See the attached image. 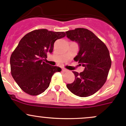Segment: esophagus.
<instances>
[{"label":"esophagus","instance_id":"obj_1","mask_svg":"<svg viewBox=\"0 0 126 126\" xmlns=\"http://www.w3.org/2000/svg\"><path fill=\"white\" fill-rule=\"evenodd\" d=\"M62 71H63V72H68V70H67V69H64V68H63V69H62Z\"/></svg>","mask_w":126,"mask_h":126}]
</instances>
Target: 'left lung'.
Masks as SVG:
<instances>
[{"label":"left lung","mask_w":126,"mask_h":126,"mask_svg":"<svg viewBox=\"0 0 126 126\" xmlns=\"http://www.w3.org/2000/svg\"><path fill=\"white\" fill-rule=\"evenodd\" d=\"M66 34L78 44L79 51L74 60L85 68L80 73L72 71L75 80L66 87L76 96H91L106 82L111 64L110 53L102 41L87 29L77 28L66 32Z\"/></svg>","instance_id":"1"}]
</instances>
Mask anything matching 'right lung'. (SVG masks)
Instances as JSON below:
<instances>
[{
  "instance_id": "1",
  "label": "right lung",
  "mask_w": 126,
  "mask_h": 126,
  "mask_svg": "<svg viewBox=\"0 0 126 126\" xmlns=\"http://www.w3.org/2000/svg\"><path fill=\"white\" fill-rule=\"evenodd\" d=\"M65 35L63 32L38 29L21 39L10 57V66L13 77L24 92L32 96L40 94L49 87L53 74L62 71L44 61L47 53L52 52L55 41Z\"/></svg>"
}]
</instances>
